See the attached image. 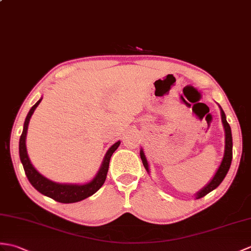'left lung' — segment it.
<instances>
[{"mask_svg": "<svg viewBox=\"0 0 251 251\" xmlns=\"http://www.w3.org/2000/svg\"><path fill=\"white\" fill-rule=\"evenodd\" d=\"M220 108V113H221V121H223V124H224V128H225V135H226V141H225V154H224V158L221 160V164L218 168V170L215 173L214 177L211 179V182H209L205 187H203L200 191H198L196 196V199H200V198L206 196L209 192L213 191L214 189H216L218 186L220 185V183L223 182L224 178L226 177V173H228L230 166H231V161H232V147H233V143H232V133H231V127L229 125L228 122H226V114L224 112V110ZM140 157H141V160L143 162V166L144 168L147 169V171L150 173V168H149V164H148V160H147V157L144 155L143 150L141 149L140 151Z\"/></svg>", "mask_w": 251, "mask_h": 251, "instance_id": "left-lung-1", "label": "left lung"}]
</instances>
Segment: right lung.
Returning <instances> with one entry per match:
<instances>
[{"mask_svg": "<svg viewBox=\"0 0 251 251\" xmlns=\"http://www.w3.org/2000/svg\"><path fill=\"white\" fill-rule=\"evenodd\" d=\"M42 99L43 98H40L39 100L31 108L30 111H28L25 121V125H23V131L21 133L20 141H19L20 160L22 162L23 169H25V176L35 189L39 191L40 194H43L44 196L49 197L51 199H53L57 202L75 203V202L82 201L86 199V198L91 197L92 195H94L95 192L103 185L104 180H106V177H107L110 158H111L112 154L115 152V150L119 148L121 141L114 143L112 147L108 150V152L106 153V155H104V158L100 169H99L96 176L93 178L91 182L83 185L60 184V183L52 182V180L42 176V174H40L31 164V160L28 158V155L26 152V145H25L28 122H30L31 116L34 113V110L37 108L39 102L42 101Z\"/></svg>", "mask_w": 251, "mask_h": 251, "instance_id": "add662e5", "label": "right lung"}]
</instances>
